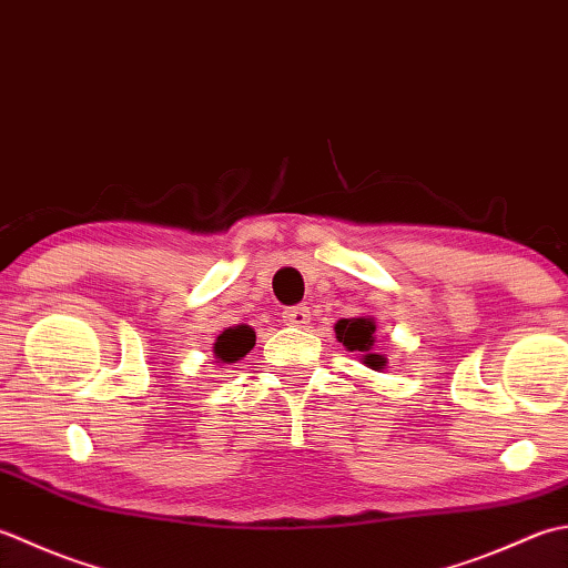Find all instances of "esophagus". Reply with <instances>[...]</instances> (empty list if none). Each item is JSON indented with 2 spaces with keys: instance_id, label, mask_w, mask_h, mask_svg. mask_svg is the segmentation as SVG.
<instances>
[{
  "instance_id": "obj_1",
  "label": "esophagus",
  "mask_w": 568,
  "mask_h": 568,
  "mask_svg": "<svg viewBox=\"0 0 568 568\" xmlns=\"http://www.w3.org/2000/svg\"><path fill=\"white\" fill-rule=\"evenodd\" d=\"M283 320H285V325H291V327H305L310 322V310L303 305L287 307L283 313Z\"/></svg>"
}]
</instances>
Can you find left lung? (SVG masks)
<instances>
[{"instance_id":"1","label":"left lung","mask_w":568,"mask_h":568,"mask_svg":"<svg viewBox=\"0 0 568 568\" xmlns=\"http://www.w3.org/2000/svg\"><path fill=\"white\" fill-rule=\"evenodd\" d=\"M335 332H337V339L349 352H364V364L366 366H372V369H384L386 359L382 357V354H372L374 332H376L374 320H369V317L339 320Z\"/></svg>"}]
</instances>
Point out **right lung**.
I'll return each instance as SVG.
<instances>
[{"label": "right lung", "instance_id": "add662e5", "mask_svg": "<svg viewBox=\"0 0 568 568\" xmlns=\"http://www.w3.org/2000/svg\"><path fill=\"white\" fill-rule=\"evenodd\" d=\"M255 344V332L248 325H239V327H229L219 335L216 344H214V354L219 357V362L231 364L239 362L241 357L253 349Z\"/></svg>", "mask_w": 568, "mask_h": 568}]
</instances>
